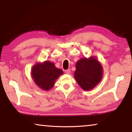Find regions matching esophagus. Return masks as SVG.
<instances>
[{"label":"esophagus","instance_id":"obj_1","mask_svg":"<svg viewBox=\"0 0 132 132\" xmlns=\"http://www.w3.org/2000/svg\"><path fill=\"white\" fill-rule=\"evenodd\" d=\"M65 73H66V74H70V69H68V70H65Z\"/></svg>","mask_w":132,"mask_h":132}]
</instances>
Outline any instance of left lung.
<instances>
[{
  "mask_svg": "<svg viewBox=\"0 0 132 132\" xmlns=\"http://www.w3.org/2000/svg\"><path fill=\"white\" fill-rule=\"evenodd\" d=\"M76 68L74 77L84 90H92L101 81L103 69L94 56L82 58L77 62Z\"/></svg>",
  "mask_w": 132,
  "mask_h": 132,
  "instance_id": "left-lung-1",
  "label": "left lung"
}]
</instances>
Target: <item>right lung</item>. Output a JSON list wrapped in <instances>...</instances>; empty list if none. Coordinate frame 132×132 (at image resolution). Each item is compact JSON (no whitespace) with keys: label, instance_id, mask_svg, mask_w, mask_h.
<instances>
[{"label":"right lung","instance_id":"obj_1","mask_svg":"<svg viewBox=\"0 0 132 132\" xmlns=\"http://www.w3.org/2000/svg\"><path fill=\"white\" fill-rule=\"evenodd\" d=\"M63 73L61 69L56 68L53 63L50 61L37 63L31 70V75L34 82L45 91L52 88L56 80Z\"/></svg>","mask_w":132,"mask_h":132}]
</instances>
